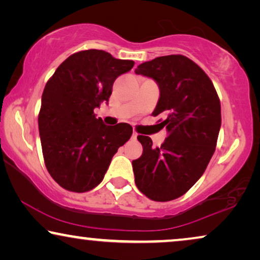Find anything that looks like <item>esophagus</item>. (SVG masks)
<instances>
[{"label":"esophagus","instance_id":"1","mask_svg":"<svg viewBox=\"0 0 260 260\" xmlns=\"http://www.w3.org/2000/svg\"><path fill=\"white\" fill-rule=\"evenodd\" d=\"M137 136H138V135H137L136 133H134V134H133V136H131V138H133V140H136Z\"/></svg>","mask_w":260,"mask_h":260}]
</instances>
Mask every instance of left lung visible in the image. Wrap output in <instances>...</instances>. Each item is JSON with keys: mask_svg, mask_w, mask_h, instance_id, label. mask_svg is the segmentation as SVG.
I'll return each instance as SVG.
<instances>
[{"mask_svg": "<svg viewBox=\"0 0 260 260\" xmlns=\"http://www.w3.org/2000/svg\"><path fill=\"white\" fill-rule=\"evenodd\" d=\"M135 72L157 83L159 99L152 116L166 115L161 125L168 133L159 148L152 147L150 137H137L143 152L133 161L135 182L151 200H174L194 186L214 154L220 99L205 71L184 55L158 56Z\"/></svg>", "mask_w": 260, "mask_h": 260, "instance_id": "8db88e82", "label": "left lung"}]
</instances>
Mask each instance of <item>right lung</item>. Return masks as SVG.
<instances>
[{"mask_svg": "<svg viewBox=\"0 0 260 260\" xmlns=\"http://www.w3.org/2000/svg\"><path fill=\"white\" fill-rule=\"evenodd\" d=\"M134 65L87 49L70 55L46 84L38 119L42 155L63 189L84 193L97 187L113 155L133 135L129 124L105 125L93 110L109 102L116 78Z\"/></svg>", "mask_w": 260, "mask_h": 260, "instance_id": "right-lung-1", "label": "right lung"}]
</instances>
